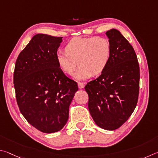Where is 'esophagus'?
Segmentation results:
<instances>
[{
  "label": "esophagus",
  "instance_id": "1",
  "mask_svg": "<svg viewBox=\"0 0 158 158\" xmlns=\"http://www.w3.org/2000/svg\"><path fill=\"white\" fill-rule=\"evenodd\" d=\"M77 85H78L79 89H83L85 87V85L84 83H82V82H78V83H77Z\"/></svg>",
  "mask_w": 158,
  "mask_h": 158
}]
</instances>
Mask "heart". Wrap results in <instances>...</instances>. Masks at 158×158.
Instances as JSON below:
<instances>
[{"label": "heart", "mask_w": 158, "mask_h": 158, "mask_svg": "<svg viewBox=\"0 0 158 158\" xmlns=\"http://www.w3.org/2000/svg\"><path fill=\"white\" fill-rule=\"evenodd\" d=\"M65 51L57 52L58 66L64 73L71 74L78 62L73 77L82 81L105 70L110 62L112 48L110 41L105 37H77L69 41Z\"/></svg>", "instance_id": "obj_1"}]
</instances>
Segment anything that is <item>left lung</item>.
Returning a JSON list of instances; mask_svg holds the SVG:
<instances>
[{
  "label": "left lung",
  "mask_w": 158,
  "mask_h": 158,
  "mask_svg": "<svg viewBox=\"0 0 158 158\" xmlns=\"http://www.w3.org/2000/svg\"><path fill=\"white\" fill-rule=\"evenodd\" d=\"M111 44L108 64L85 89L95 123L107 131L119 128L136 107L139 90V66L134 48L117 29L106 32Z\"/></svg>",
  "instance_id": "1"
}]
</instances>
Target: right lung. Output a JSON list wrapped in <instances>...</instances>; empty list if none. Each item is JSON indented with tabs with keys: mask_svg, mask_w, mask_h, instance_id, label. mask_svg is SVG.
<instances>
[{
	"mask_svg": "<svg viewBox=\"0 0 158 158\" xmlns=\"http://www.w3.org/2000/svg\"><path fill=\"white\" fill-rule=\"evenodd\" d=\"M62 37L37 34L16 60L14 85L19 110L30 125L52 133L66 125L77 84L56 61Z\"/></svg>",
	"mask_w": 158,
	"mask_h": 158,
	"instance_id": "right-lung-1",
	"label": "right lung"
}]
</instances>
